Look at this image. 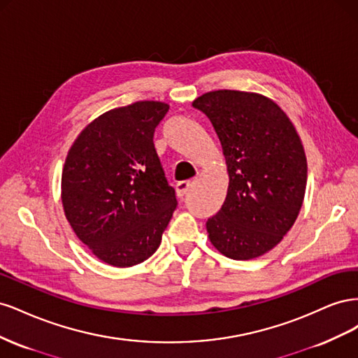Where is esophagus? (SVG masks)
Here are the masks:
<instances>
[{"mask_svg":"<svg viewBox=\"0 0 358 358\" xmlns=\"http://www.w3.org/2000/svg\"><path fill=\"white\" fill-rule=\"evenodd\" d=\"M191 187H192V182H191V180L178 182V185H176V194H178V197H183V196H185V194L189 191Z\"/></svg>","mask_w":358,"mask_h":358,"instance_id":"1","label":"esophagus"}]
</instances>
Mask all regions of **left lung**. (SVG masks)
Here are the masks:
<instances>
[{
	"label": "left lung",
	"mask_w": 358,
	"mask_h": 358,
	"mask_svg": "<svg viewBox=\"0 0 358 358\" xmlns=\"http://www.w3.org/2000/svg\"><path fill=\"white\" fill-rule=\"evenodd\" d=\"M192 107L212 122L230 176L222 208L206 222L209 239L231 259L263 255L288 233L305 197L308 164L296 128L259 94L212 91Z\"/></svg>",
	"instance_id": "left-lung-1"
}]
</instances>
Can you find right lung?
<instances>
[{
  "mask_svg": "<svg viewBox=\"0 0 358 358\" xmlns=\"http://www.w3.org/2000/svg\"><path fill=\"white\" fill-rule=\"evenodd\" d=\"M169 112L137 101L95 119L62 170V206L79 239L104 263L129 267L152 255L178 200L154 145Z\"/></svg>",
  "mask_w": 358,
  "mask_h": 358,
  "instance_id": "right-lung-1",
  "label": "right lung"
}]
</instances>
